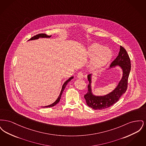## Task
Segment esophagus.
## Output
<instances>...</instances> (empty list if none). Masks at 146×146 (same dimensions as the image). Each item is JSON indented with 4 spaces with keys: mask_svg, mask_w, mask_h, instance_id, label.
<instances>
[{
    "mask_svg": "<svg viewBox=\"0 0 146 146\" xmlns=\"http://www.w3.org/2000/svg\"><path fill=\"white\" fill-rule=\"evenodd\" d=\"M77 77L79 79H82L84 78V74L82 72H80L78 73V75H77Z\"/></svg>",
    "mask_w": 146,
    "mask_h": 146,
    "instance_id": "obj_1",
    "label": "esophagus"
}]
</instances>
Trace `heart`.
<instances>
[{"label": "heart", "instance_id": "b5f03b06", "mask_svg": "<svg viewBox=\"0 0 146 146\" xmlns=\"http://www.w3.org/2000/svg\"><path fill=\"white\" fill-rule=\"evenodd\" d=\"M88 54L90 58H93L91 66L94 70L104 67L110 61L113 56L111 50L98 44H94L89 48Z\"/></svg>", "mask_w": 146, "mask_h": 146}]
</instances>
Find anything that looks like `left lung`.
Returning a JSON list of instances; mask_svg holds the SVG:
<instances>
[{
  "label": "left lung",
  "mask_w": 146,
  "mask_h": 146,
  "mask_svg": "<svg viewBox=\"0 0 146 146\" xmlns=\"http://www.w3.org/2000/svg\"><path fill=\"white\" fill-rule=\"evenodd\" d=\"M119 66L123 70V76L116 88L110 94L104 96H95L91 92V74L88 76L89 84L88 92L84 95L86 104L95 110H103L111 107L118 102L120 97L125 93L127 88L128 78L131 70V61L127 51L120 46V51L117 58L111 62L110 68Z\"/></svg>",
  "instance_id": "obj_1"
}]
</instances>
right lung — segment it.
Masks as SVG:
<instances>
[{
	"label": "right lung",
	"instance_id": "obj_1",
	"mask_svg": "<svg viewBox=\"0 0 146 146\" xmlns=\"http://www.w3.org/2000/svg\"><path fill=\"white\" fill-rule=\"evenodd\" d=\"M50 37H51V35H46V34H42V33H41V34H39V35H35L34 36L32 37V38H31L30 39H29L28 40L37 39H38V38H50ZM73 78V76H71L67 81H66V82H64V83L63 84L62 88V90H61V92H60V94L58 97L57 98V99L56 100V101L55 102H54L52 104H50V105H49V106H47L42 107H44V108H45V107H53V106H55L56 104H58V103L59 102L60 99H61V95H62V94L63 91L64 90V89H65L66 85H67V84L69 82H70Z\"/></svg>",
	"mask_w": 146,
	"mask_h": 146
}]
</instances>
